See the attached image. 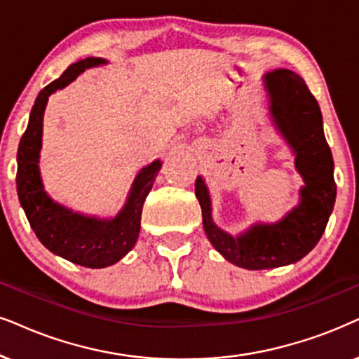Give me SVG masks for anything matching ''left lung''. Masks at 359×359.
<instances>
[{"mask_svg":"<svg viewBox=\"0 0 359 359\" xmlns=\"http://www.w3.org/2000/svg\"><path fill=\"white\" fill-rule=\"evenodd\" d=\"M262 81L273 127L295 155V168L305 183L299 204L280 221L255 222L232 236L212 221L211 196L203 176H198L194 188L212 248L231 264L249 271L276 269L304 259L323 236L337 199L333 156L318 102L304 79L288 69L264 74Z\"/></svg>","mask_w":359,"mask_h":359,"instance_id":"obj_1","label":"left lung"}]
</instances>
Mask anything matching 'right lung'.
Segmentation results:
<instances>
[{
	"mask_svg": "<svg viewBox=\"0 0 359 359\" xmlns=\"http://www.w3.org/2000/svg\"><path fill=\"white\" fill-rule=\"evenodd\" d=\"M107 64L102 57L77 60L62 76L39 92L29 114V122L18 148V198L37 239L46 249L88 269H104L117 264L133 249L140 234L143 203L153 188L161 161L143 166L135 176L127 201L114 217H97L64 206L46 193L39 171L43 148V118L49 95L69 86L86 69Z\"/></svg>",
	"mask_w": 359,
	"mask_h": 359,
	"instance_id": "add662e5",
	"label": "right lung"
}]
</instances>
